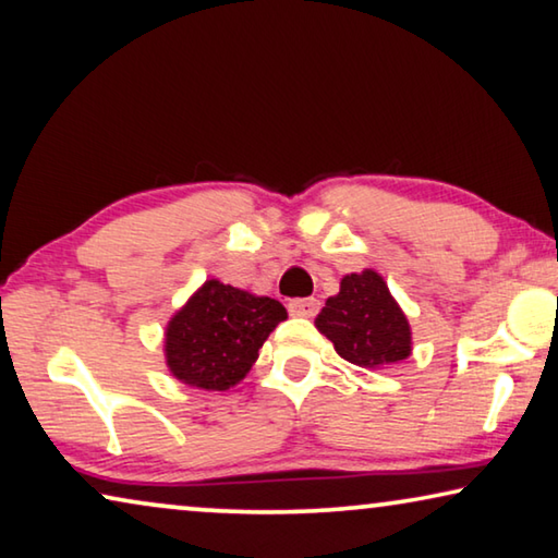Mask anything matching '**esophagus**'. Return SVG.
Here are the masks:
<instances>
[{
    "label": "esophagus",
    "instance_id": "obj_1",
    "mask_svg": "<svg viewBox=\"0 0 558 558\" xmlns=\"http://www.w3.org/2000/svg\"><path fill=\"white\" fill-rule=\"evenodd\" d=\"M319 312V299H291L289 302V314L291 316H306V319H312V316Z\"/></svg>",
    "mask_w": 558,
    "mask_h": 558
}]
</instances>
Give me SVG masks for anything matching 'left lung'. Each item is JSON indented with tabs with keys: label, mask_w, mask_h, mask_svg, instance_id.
Returning <instances> with one entry per match:
<instances>
[{
	"label": "left lung",
	"mask_w": 558,
	"mask_h": 558,
	"mask_svg": "<svg viewBox=\"0 0 558 558\" xmlns=\"http://www.w3.org/2000/svg\"><path fill=\"white\" fill-rule=\"evenodd\" d=\"M314 324L337 354L356 366L379 368L411 354L407 316L374 269L347 274L339 294L327 299Z\"/></svg>",
	"instance_id": "8db88e82"
}]
</instances>
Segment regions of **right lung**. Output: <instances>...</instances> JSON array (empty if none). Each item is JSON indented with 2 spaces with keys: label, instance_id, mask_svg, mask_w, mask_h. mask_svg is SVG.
Listing matches in <instances>:
<instances>
[{
  "label": "right lung",
  "instance_id": "obj_1",
  "mask_svg": "<svg viewBox=\"0 0 558 558\" xmlns=\"http://www.w3.org/2000/svg\"><path fill=\"white\" fill-rule=\"evenodd\" d=\"M287 319L277 299L204 281L165 331L169 372L196 389L227 391L250 374L269 333Z\"/></svg>",
  "mask_w": 558,
  "mask_h": 558
}]
</instances>
